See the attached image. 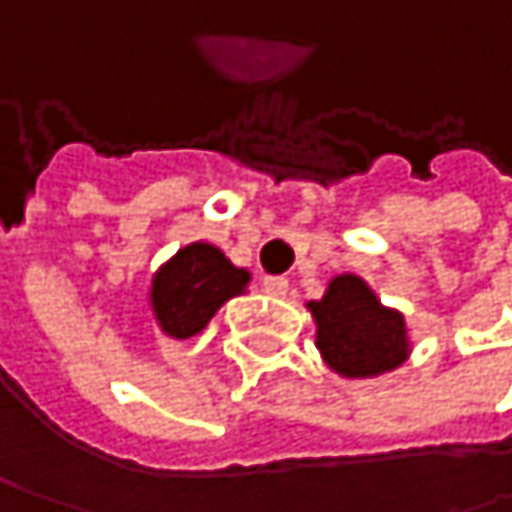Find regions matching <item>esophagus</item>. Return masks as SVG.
<instances>
[{"label": "esophagus", "instance_id": "34e87169", "mask_svg": "<svg viewBox=\"0 0 512 512\" xmlns=\"http://www.w3.org/2000/svg\"><path fill=\"white\" fill-rule=\"evenodd\" d=\"M287 278H281V275H266L263 278V293L266 296H275V299H281V296H287Z\"/></svg>", "mask_w": 512, "mask_h": 512}]
</instances>
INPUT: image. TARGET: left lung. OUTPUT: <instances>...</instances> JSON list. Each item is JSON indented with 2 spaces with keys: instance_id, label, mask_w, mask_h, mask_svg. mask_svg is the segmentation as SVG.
Here are the masks:
<instances>
[{
  "instance_id": "1",
  "label": "left lung",
  "mask_w": 512,
  "mask_h": 512,
  "mask_svg": "<svg viewBox=\"0 0 512 512\" xmlns=\"http://www.w3.org/2000/svg\"><path fill=\"white\" fill-rule=\"evenodd\" d=\"M314 317V344L329 370L341 379H376L397 370L412 353L406 317L382 305L373 287L356 275L341 272L326 284L320 299L305 305Z\"/></svg>"
}]
</instances>
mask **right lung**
I'll list each match as a JSON object with an SVG mask.
<instances>
[{
  "mask_svg": "<svg viewBox=\"0 0 512 512\" xmlns=\"http://www.w3.org/2000/svg\"><path fill=\"white\" fill-rule=\"evenodd\" d=\"M252 272L234 266L213 243H189L168 257L151 278V311L162 335L186 341L207 329L216 311L243 296Z\"/></svg>",
  "mask_w": 512,
  "mask_h": 512,
  "instance_id": "add662e5",
  "label": "right lung"
}]
</instances>
